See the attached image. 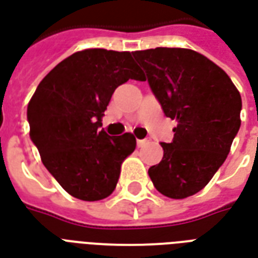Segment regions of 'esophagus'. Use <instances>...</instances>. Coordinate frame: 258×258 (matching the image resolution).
I'll use <instances>...</instances> for the list:
<instances>
[{"label": "esophagus", "instance_id": "1", "mask_svg": "<svg viewBox=\"0 0 258 258\" xmlns=\"http://www.w3.org/2000/svg\"><path fill=\"white\" fill-rule=\"evenodd\" d=\"M147 143H148V140H145V139H143V140H137V147H139V148H141V147H144Z\"/></svg>", "mask_w": 258, "mask_h": 258}]
</instances>
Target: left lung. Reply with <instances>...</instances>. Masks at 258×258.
<instances>
[{
  "instance_id": "obj_1",
  "label": "left lung",
  "mask_w": 258,
  "mask_h": 258,
  "mask_svg": "<svg viewBox=\"0 0 258 258\" xmlns=\"http://www.w3.org/2000/svg\"><path fill=\"white\" fill-rule=\"evenodd\" d=\"M166 117L177 121L163 159L148 174L170 199L196 195L227 158L241 126V95L227 73L203 54L177 47L133 51Z\"/></svg>"
}]
</instances>
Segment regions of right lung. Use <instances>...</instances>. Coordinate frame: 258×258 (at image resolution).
<instances>
[{
	"label": "right lung",
	"instance_id": "obj_1",
	"mask_svg": "<svg viewBox=\"0 0 258 258\" xmlns=\"http://www.w3.org/2000/svg\"><path fill=\"white\" fill-rule=\"evenodd\" d=\"M129 79L144 80L129 51L88 48L48 72L28 103L30 137L44 167L79 200L111 195L122 162L136 148L131 133L100 131L111 95Z\"/></svg>",
	"mask_w": 258,
	"mask_h": 258
}]
</instances>
